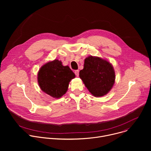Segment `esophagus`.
Wrapping results in <instances>:
<instances>
[{
  "instance_id": "obj_1",
  "label": "esophagus",
  "mask_w": 151,
  "mask_h": 151,
  "mask_svg": "<svg viewBox=\"0 0 151 151\" xmlns=\"http://www.w3.org/2000/svg\"><path fill=\"white\" fill-rule=\"evenodd\" d=\"M79 71L78 70H76L75 71V74L76 75V76H79Z\"/></svg>"
}]
</instances>
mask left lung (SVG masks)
<instances>
[{
  "instance_id": "obj_1",
  "label": "left lung",
  "mask_w": 151,
  "mask_h": 151,
  "mask_svg": "<svg viewBox=\"0 0 151 151\" xmlns=\"http://www.w3.org/2000/svg\"><path fill=\"white\" fill-rule=\"evenodd\" d=\"M79 77L88 91L96 97L108 93L115 83V74L112 64L98 57L89 56L84 61Z\"/></svg>"
}]
</instances>
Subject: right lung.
Segmentation results:
<instances>
[{
    "instance_id": "add662e5",
    "label": "right lung",
    "mask_w": 151,
    "mask_h": 151,
    "mask_svg": "<svg viewBox=\"0 0 151 151\" xmlns=\"http://www.w3.org/2000/svg\"><path fill=\"white\" fill-rule=\"evenodd\" d=\"M75 77V73L69 66H64L61 61L54 60L40 68L37 82L43 91L58 99L66 93L70 81Z\"/></svg>"
}]
</instances>
